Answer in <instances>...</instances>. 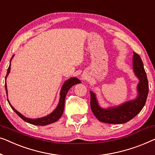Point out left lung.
<instances>
[{
    "instance_id": "obj_1",
    "label": "left lung",
    "mask_w": 155,
    "mask_h": 155,
    "mask_svg": "<svg viewBox=\"0 0 155 155\" xmlns=\"http://www.w3.org/2000/svg\"><path fill=\"white\" fill-rule=\"evenodd\" d=\"M133 68L135 74L139 79L137 86L138 95L135 100H130L114 107L104 109L100 107L95 93L90 91L91 110L100 121L112 124L126 123L136 117L145 106L149 91V85L142 60L134 52Z\"/></svg>"
}]
</instances>
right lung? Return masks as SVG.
I'll return each instance as SVG.
<instances>
[{
    "instance_id": "1",
    "label": "right lung",
    "mask_w": 155,
    "mask_h": 155,
    "mask_svg": "<svg viewBox=\"0 0 155 155\" xmlns=\"http://www.w3.org/2000/svg\"><path fill=\"white\" fill-rule=\"evenodd\" d=\"M14 57V55H12L11 60ZM10 64L9 65V67L8 69V71H7V74H6L5 77V91H6V94L8 95V90H7V85H6V78L9 74L10 71ZM81 81L79 79H78L77 78L75 77H72L70 78L69 79L66 81L63 84V86H62V88H61L60 91V101H59V103L57 106V107L55 108V110L53 111V112H51V114L47 115V116L41 117V118H38V119H29V118H27L25 116H23L22 114H20L19 112L15 110V109L10 104L9 100H8V102H9L10 107H11L12 109L15 111V112L18 115V116L23 119L24 121H25L26 122H28V123L34 124V125H37V126H45V125H48L50 124L54 123L58 120L60 118L61 116H62L63 114V112H64V100H65V97L67 94V92L70 89L71 87H72L74 85L77 84H80Z\"/></svg>"
}]
</instances>
